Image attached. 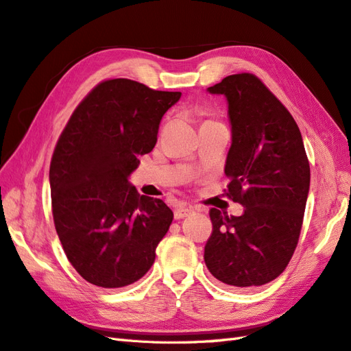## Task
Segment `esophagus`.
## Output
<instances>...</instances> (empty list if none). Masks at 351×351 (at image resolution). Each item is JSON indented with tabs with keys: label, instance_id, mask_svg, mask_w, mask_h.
I'll list each match as a JSON object with an SVG mask.
<instances>
[{
	"label": "esophagus",
	"instance_id": "1",
	"mask_svg": "<svg viewBox=\"0 0 351 351\" xmlns=\"http://www.w3.org/2000/svg\"><path fill=\"white\" fill-rule=\"evenodd\" d=\"M194 210L191 208H178L175 210V219H184L188 215H191Z\"/></svg>",
	"mask_w": 351,
	"mask_h": 351
}]
</instances>
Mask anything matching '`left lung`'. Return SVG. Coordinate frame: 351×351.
<instances>
[{
  "mask_svg": "<svg viewBox=\"0 0 351 351\" xmlns=\"http://www.w3.org/2000/svg\"><path fill=\"white\" fill-rule=\"evenodd\" d=\"M227 99L231 147L228 194L241 217L212 209L204 263L218 280L239 289L274 280L300 239L310 191V165L289 111L252 74L228 75L208 87Z\"/></svg>",
  "mask_w": 351,
  "mask_h": 351,
  "instance_id": "1",
  "label": "left lung"
}]
</instances>
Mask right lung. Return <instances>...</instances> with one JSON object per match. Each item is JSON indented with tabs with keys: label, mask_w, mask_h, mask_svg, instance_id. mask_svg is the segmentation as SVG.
<instances>
[{
	"label": "right lung",
	"mask_w": 351,
	"mask_h": 351,
	"mask_svg": "<svg viewBox=\"0 0 351 351\" xmlns=\"http://www.w3.org/2000/svg\"><path fill=\"white\" fill-rule=\"evenodd\" d=\"M181 92L128 78L97 84L62 132L50 165L53 219L66 258L88 283L138 282L173 221L169 206L129 182L156 147L158 124Z\"/></svg>",
	"instance_id": "1"
}]
</instances>
